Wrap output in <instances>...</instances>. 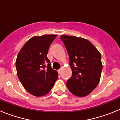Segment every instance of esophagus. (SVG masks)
<instances>
[{
	"instance_id": "34e87169",
	"label": "esophagus",
	"mask_w": 120,
	"mask_h": 120,
	"mask_svg": "<svg viewBox=\"0 0 120 120\" xmlns=\"http://www.w3.org/2000/svg\"><path fill=\"white\" fill-rule=\"evenodd\" d=\"M61 70H62V68H60V69H59L58 70V73H61Z\"/></svg>"
}]
</instances>
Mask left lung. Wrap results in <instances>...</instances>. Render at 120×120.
Here are the masks:
<instances>
[{"mask_svg":"<svg viewBox=\"0 0 120 120\" xmlns=\"http://www.w3.org/2000/svg\"><path fill=\"white\" fill-rule=\"evenodd\" d=\"M70 58L71 77L67 82L70 91L75 96L84 97L99 83L102 63L100 53L91 42L83 38L62 35Z\"/></svg>","mask_w":120,"mask_h":120,"instance_id":"1","label":"left lung"}]
</instances>
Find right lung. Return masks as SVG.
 <instances>
[{"label": "right lung", "instance_id": "add662e5", "mask_svg": "<svg viewBox=\"0 0 120 120\" xmlns=\"http://www.w3.org/2000/svg\"><path fill=\"white\" fill-rule=\"evenodd\" d=\"M56 35L32 37L19 53L15 62L19 80L27 92L40 97L47 94L58 79V72L47 58L49 48Z\"/></svg>", "mask_w": 120, "mask_h": 120}]
</instances>
